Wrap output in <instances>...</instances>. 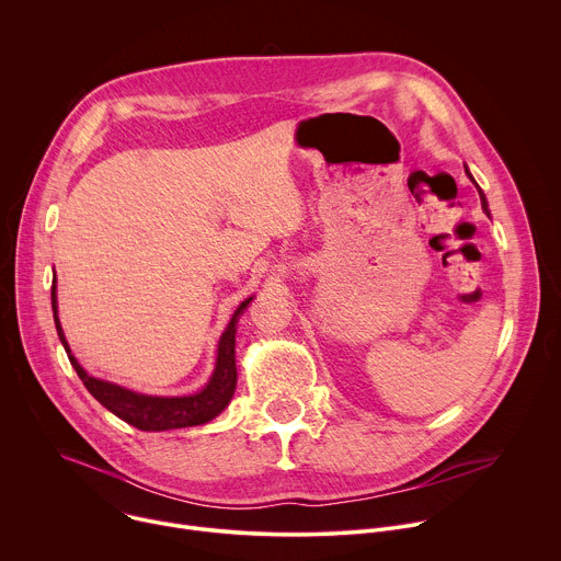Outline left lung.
Instances as JSON below:
<instances>
[{"label":"left lung","mask_w":561,"mask_h":561,"mask_svg":"<svg viewBox=\"0 0 561 561\" xmlns=\"http://www.w3.org/2000/svg\"><path fill=\"white\" fill-rule=\"evenodd\" d=\"M477 191H479V188H477ZM479 199H482V208L489 213V202H486V197H484L482 191H479Z\"/></svg>","instance_id":"left-lung-1"}]
</instances>
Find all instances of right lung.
Wrapping results in <instances>:
<instances>
[{"mask_svg": "<svg viewBox=\"0 0 561 561\" xmlns=\"http://www.w3.org/2000/svg\"><path fill=\"white\" fill-rule=\"evenodd\" d=\"M50 299H53V317H55V329L59 335V342L66 348V355L79 375V379L84 381L89 392L98 399L102 407H106L113 415L124 420L126 424L139 428V431H173V428H186V426H199L210 420H215L232 399L234 386H237V366H234V333H237V319L247 310V306L253 301V297L244 299L237 306L232 312L230 322L226 331L219 337L217 344V362L215 370L208 379V383L195 392V394H184V397H154V394H141L130 388L91 377L75 355L68 348V342L64 337L59 317H57V290H55V279L50 288Z\"/></svg>", "mask_w": 561, "mask_h": 561, "instance_id": "right-lung-1", "label": "right lung"}]
</instances>
